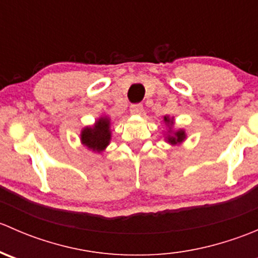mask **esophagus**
<instances>
[{
	"instance_id": "1",
	"label": "esophagus",
	"mask_w": 258,
	"mask_h": 258,
	"mask_svg": "<svg viewBox=\"0 0 258 258\" xmlns=\"http://www.w3.org/2000/svg\"><path fill=\"white\" fill-rule=\"evenodd\" d=\"M130 111L134 114H141L142 111H144V106H142L141 103H134V105H131V107H130Z\"/></svg>"
}]
</instances>
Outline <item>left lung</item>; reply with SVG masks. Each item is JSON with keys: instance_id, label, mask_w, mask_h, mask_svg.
Listing matches in <instances>:
<instances>
[{"instance_id": "obj_1", "label": "left lung", "mask_w": 258, "mask_h": 258, "mask_svg": "<svg viewBox=\"0 0 258 258\" xmlns=\"http://www.w3.org/2000/svg\"><path fill=\"white\" fill-rule=\"evenodd\" d=\"M165 122H167V123H170V124L173 123L172 119L168 118V117H165ZM184 139H186V134H184V131L179 130V131H176L172 136H167V142H170L171 145L181 144Z\"/></svg>"}]
</instances>
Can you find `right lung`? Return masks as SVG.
<instances>
[{
  "instance_id": "add662e5",
  "label": "right lung",
  "mask_w": 258,
  "mask_h": 258,
  "mask_svg": "<svg viewBox=\"0 0 258 258\" xmlns=\"http://www.w3.org/2000/svg\"><path fill=\"white\" fill-rule=\"evenodd\" d=\"M111 140L110 118L101 117L95 126L86 127L81 132V141L82 144L95 152H101L107 147Z\"/></svg>"
}]
</instances>
